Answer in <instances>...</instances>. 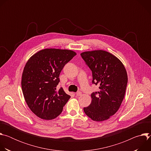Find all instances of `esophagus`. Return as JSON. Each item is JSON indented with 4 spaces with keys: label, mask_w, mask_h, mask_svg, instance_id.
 <instances>
[{
    "label": "esophagus",
    "mask_w": 151,
    "mask_h": 151,
    "mask_svg": "<svg viewBox=\"0 0 151 151\" xmlns=\"http://www.w3.org/2000/svg\"><path fill=\"white\" fill-rule=\"evenodd\" d=\"M76 95L77 96H80L82 95V93H81V91H78V92H76Z\"/></svg>",
    "instance_id": "obj_1"
}]
</instances>
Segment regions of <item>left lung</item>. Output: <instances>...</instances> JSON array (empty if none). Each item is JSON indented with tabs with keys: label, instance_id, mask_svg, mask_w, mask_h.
<instances>
[{
	"label": "left lung",
	"instance_id": "1",
	"mask_svg": "<svg viewBox=\"0 0 151 151\" xmlns=\"http://www.w3.org/2000/svg\"><path fill=\"white\" fill-rule=\"evenodd\" d=\"M81 55L92 72V83L100 89L91 94V103L83 111L93 121L108 119L123 101L128 82L125 68L117 57L103 50L85 51Z\"/></svg>",
	"mask_w": 151,
	"mask_h": 151
}]
</instances>
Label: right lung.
Listing matches in <instances>:
<instances>
[{"instance_id":"1","label":"right lung","mask_w":151,"mask_h":151,"mask_svg":"<svg viewBox=\"0 0 151 151\" xmlns=\"http://www.w3.org/2000/svg\"><path fill=\"white\" fill-rule=\"evenodd\" d=\"M76 55L72 50L47 48L35 54L26 63L21 87L27 104L39 118H55L70 98L63 88L57 90V86L63 68Z\"/></svg>"}]
</instances>
